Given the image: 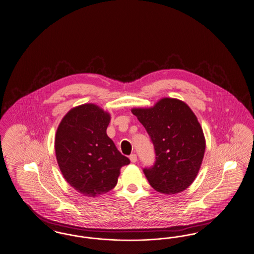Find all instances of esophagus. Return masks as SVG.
Segmentation results:
<instances>
[{
    "label": "esophagus",
    "mask_w": 254,
    "mask_h": 254,
    "mask_svg": "<svg viewBox=\"0 0 254 254\" xmlns=\"http://www.w3.org/2000/svg\"><path fill=\"white\" fill-rule=\"evenodd\" d=\"M129 160H130L131 163H136V162H137V155L133 153V154H131V155L129 156Z\"/></svg>",
    "instance_id": "obj_1"
}]
</instances>
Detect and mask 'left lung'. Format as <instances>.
Wrapping results in <instances>:
<instances>
[{
  "instance_id": "1",
  "label": "left lung",
  "mask_w": 254,
  "mask_h": 254,
  "mask_svg": "<svg viewBox=\"0 0 254 254\" xmlns=\"http://www.w3.org/2000/svg\"><path fill=\"white\" fill-rule=\"evenodd\" d=\"M131 112L145 127L154 145L156 162L144 169L160 193H180L193 183L205 150V135L191 109L181 100L162 98L150 108Z\"/></svg>"
}]
</instances>
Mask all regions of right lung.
I'll return each mask as SVG.
<instances>
[{
    "label": "right lung",
    "instance_id": "1",
    "mask_svg": "<svg viewBox=\"0 0 254 254\" xmlns=\"http://www.w3.org/2000/svg\"><path fill=\"white\" fill-rule=\"evenodd\" d=\"M110 118L95 104H84L70 109L57 128L55 153L61 172L84 196L109 192L116 186L122 167L130 163L107 134Z\"/></svg>",
    "mask_w": 254,
    "mask_h": 254
}]
</instances>
